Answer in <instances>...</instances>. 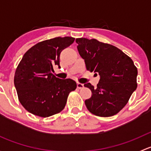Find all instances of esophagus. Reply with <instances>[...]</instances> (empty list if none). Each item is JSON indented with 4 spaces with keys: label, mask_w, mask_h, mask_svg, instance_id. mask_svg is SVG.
<instances>
[{
    "label": "esophagus",
    "mask_w": 151,
    "mask_h": 151,
    "mask_svg": "<svg viewBox=\"0 0 151 151\" xmlns=\"http://www.w3.org/2000/svg\"><path fill=\"white\" fill-rule=\"evenodd\" d=\"M77 88H79V89H81V88H83V87H84V85H83V84H82V83H77Z\"/></svg>",
    "instance_id": "esophagus-1"
}]
</instances>
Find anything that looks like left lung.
Returning <instances> with one entry per match:
<instances>
[{"label":"left lung","mask_w":151,"mask_h":151,"mask_svg":"<svg viewBox=\"0 0 151 151\" xmlns=\"http://www.w3.org/2000/svg\"><path fill=\"white\" fill-rule=\"evenodd\" d=\"M76 42L87 70L100 76L96 88L91 83L84 85L92 92L85 101L87 109L97 116L116 115L137 87V68L133 60L118 47L95 39L80 38Z\"/></svg>","instance_id":"left-lung-1"}]
</instances>
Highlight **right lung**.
Listing matches in <instances>:
<instances>
[{"label": "right lung", "mask_w": 151, "mask_h": 151, "mask_svg": "<svg viewBox=\"0 0 151 151\" xmlns=\"http://www.w3.org/2000/svg\"><path fill=\"white\" fill-rule=\"evenodd\" d=\"M74 39L66 36L43 41L23 55L14 81L19 102L29 112L47 118L64 109L68 94L76 89L77 83L71 79L60 80L52 71L55 66L60 68V52Z\"/></svg>", "instance_id": "add662e5"}]
</instances>
